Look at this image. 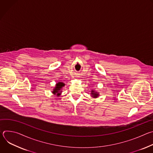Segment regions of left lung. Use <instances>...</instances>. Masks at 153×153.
Listing matches in <instances>:
<instances>
[{
    "label": "left lung",
    "instance_id": "8db88e82",
    "mask_svg": "<svg viewBox=\"0 0 153 153\" xmlns=\"http://www.w3.org/2000/svg\"><path fill=\"white\" fill-rule=\"evenodd\" d=\"M91 94L92 97H94V98H97V97H98V96L99 95V93H98L97 92H96V91H94V90H92V91H91Z\"/></svg>",
    "mask_w": 153,
    "mask_h": 153
}]
</instances>
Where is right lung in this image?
<instances>
[{"instance_id":"1","label":"right lung","mask_w":153,"mask_h":153,"mask_svg":"<svg viewBox=\"0 0 153 153\" xmlns=\"http://www.w3.org/2000/svg\"><path fill=\"white\" fill-rule=\"evenodd\" d=\"M64 86H65V83L62 82H59L58 83H57L55 88L53 89V91H52L53 94H57V96H60L61 94V92L62 91H61V89H62V88Z\"/></svg>"}]
</instances>
